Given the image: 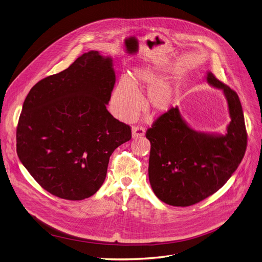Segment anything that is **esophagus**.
<instances>
[{
	"instance_id": "obj_1",
	"label": "esophagus",
	"mask_w": 262,
	"mask_h": 262,
	"mask_svg": "<svg viewBox=\"0 0 262 262\" xmlns=\"http://www.w3.org/2000/svg\"><path fill=\"white\" fill-rule=\"evenodd\" d=\"M145 135V128L140 127V126H134L132 128V137L137 138V137H142Z\"/></svg>"
}]
</instances>
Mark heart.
<instances>
[{
  "instance_id": "obj_1",
  "label": "heart",
  "mask_w": 262,
  "mask_h": 262,
  "mask_svg": "<svg viewBox=\"0 0 262 262\" xmlns=\"http://www.w3.org/2000/svg\"><path fill=\"white\" fill-rule=\"evenodd\" d=\"M158 81V77L149 71H138L132 79L124 77L115 88L111 107L113 114L124 121L132 120L142 107L140 97L142 85L150 86ZM174 98L173 88L164 82H159L150 88L147 95V105L150 110L157 113H163L169 110Z\"/></svg>"
}]
</instances>
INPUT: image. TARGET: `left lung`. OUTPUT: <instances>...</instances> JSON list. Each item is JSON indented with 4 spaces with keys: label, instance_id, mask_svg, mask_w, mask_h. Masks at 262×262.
<instances>
[{
    "label": "left lung",
    "instance_id": "obj_1",
    "mask_svg": "<svg viewBox=\"0 0 262 262\" xmlns=\"http://www.w3.org/2000/svg\"><path fill=\"white\" fill-rule=\"evenodd\" d=\"M207 81L223 90L232 120L224 136L190 129L178 107L160 115L146 132L150 141L149 181L166 204L190 206L218 191L236 171L248 145L240 99L234 90L207 74Z\"/></svg>",
    "mask_w": 262,
    "mask_h": 262
}]
</instances>
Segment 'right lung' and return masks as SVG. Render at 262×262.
<instances>
[{
    "instance_id": "add662e5",
    "label": "right lung",
    "mask_w": 262,
    "mask_h": 262,
    "mask_svg": "<svg viewBox=\"0 0 262 262\" xmlns=\"http://www.w3.org/2000/svg\"><path fill=\"white\" fill-rule=\"evenodd\" d=\"M115 84L112 60L91 51L64 71L37 82L17 126V153L39 185L79 201L104 182L113 151L131 127L106 110Z\"/></svg>"
}]
</instances>
